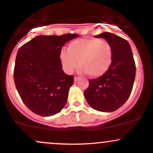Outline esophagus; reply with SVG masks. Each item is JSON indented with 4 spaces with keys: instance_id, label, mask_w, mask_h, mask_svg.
I'll return each mask as SVG.
<instances>
[{
    "instance_id": "34e87169",
    "label": "esophagus",
    "mask_w": 153,
    "mask_h": 153,
    "mask_svg": "<svg viewBox=\"0 0 153 153\" xmlns=\"http://www.w3.org/2000/svg\"><path fill=\"white\" fill-rule=\"evenodd\" d=\"M79 80H80V78H79V77H77V76H75V78H74V81H75V82H77V81H78Z\"/></svg>"
}]
</instances>
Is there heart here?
<instances>
[{
    "instance_id": "obj_1",
    "label": "heart",
    "mask_w": 153,
    "mask_h": 153,
    "mask_svg": "<svg viewBox=\"0 0 153 153\" xmlns=\"http://www.w3.org/2000/svg\"><path fill=\"white\" fill-rule=\"evenodd\" d=\"M60 59L65 71L72 73L78 66L92 78L101 76L113 61V49L106 40L78 39L71 42L68 51L62 50Z\"/></svg>"
}]
</instances>
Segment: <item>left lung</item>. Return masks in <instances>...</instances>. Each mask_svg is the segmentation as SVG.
<instances>
[{
  "label": "left lung",
  "mask_w": 153,
  "mask_h": 153,
  "mask_svg": "<svg viewBox=\"0 0 153 153\" xmlns=\"http://www.w3.org/2000/svg\"><path fill=\"white\" fill-rule=\"evenodd\" d=\"M95 37L103 38L111 44L113 61L105 74L89 80L84 96L94 109L114 111L127 101L132 91L136 74L132 51L127 40L112 33L104 32Z\"/></svg>",
  "instance_id": "1"
}]
</instances>
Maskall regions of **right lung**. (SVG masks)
<instances>
[{"label":"right lung","mask_w":153,"mask_h":153,"mask_svg":"<svg viewBox=\"0 0 153 153\" xmlns=\"http://www.w3.org/2000/svg\"><path fill=\"white\" fill-rule=\"evenodd\" d=\"M77 34L37 36L19 49L13 78L24 104L36 114L50 117L65 106L74 76L64 73L60 53Z\"/></svg>","instance_id":"add662e5"}]
</instances>
